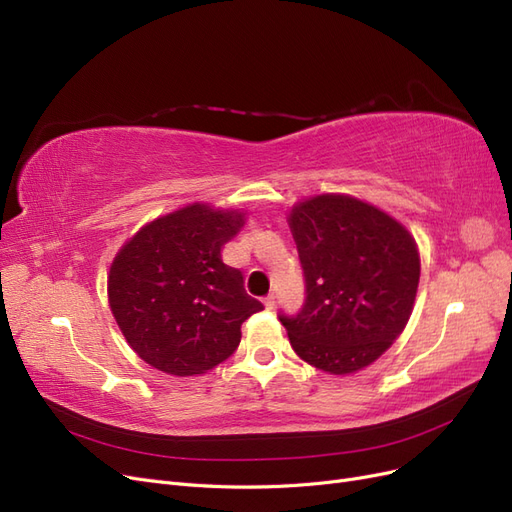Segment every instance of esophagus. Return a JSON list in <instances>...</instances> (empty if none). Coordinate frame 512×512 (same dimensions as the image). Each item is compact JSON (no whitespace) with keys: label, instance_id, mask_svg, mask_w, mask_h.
Wrapping results in <instances>:
<instances>
[{"label":"esophagus","instance_id":"1","mask_svg":"<svg viewBox=\"0 0 512 512\" xmlns=\"http://www.w3.org/2000/svg\"><path fill=\"white\" fill-rule=\"evenodd\" d=\"M263 306H266V310H274V306H276L274 295H268L266 299H263Z\"/></svg>","mask_w":512,"mask_h":512}]
</instances>
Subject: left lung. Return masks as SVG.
<instances>
[{"instance_id":"obj_1","label":"left lung","mask_w":512,"mask_h":512,"mask_svg":"<svg viewBox=\"0 0 512 512\" xmlns=\"http://www.w3.org/2000/svg\"><path fill=\"white\" fill-rule=\"evenodd\" d=\"M289 225L306 280L301 310L278 314L293 350L333 375L371 365L411 316L415 240L380 208L335 194L299 202Z\"/></svg>"}]
</instances>
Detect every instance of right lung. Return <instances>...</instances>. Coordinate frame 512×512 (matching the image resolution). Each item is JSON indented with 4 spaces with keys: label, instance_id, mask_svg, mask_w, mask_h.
Listing matches in <instances>:
<instances>
[{
    "label": "right lung",
    "instance_id": "right-lung-1",
    "mask_svg": "<svg viewBox=\"0 0 512 512\" xmlns=\"http://www.w3.org/2000/svg\"><path fill=\"white\" fill-rule=\"evenodd\" d=\"M242 223L236 211L192 204L141 227L113 259L109 306L147 365L185 377L236 352L242 323L263 310L221 259Z\"/></svg>",
    "mask_w": 512,
    "mask_h": 512
}]
</instances>
